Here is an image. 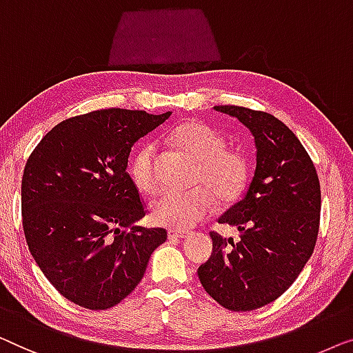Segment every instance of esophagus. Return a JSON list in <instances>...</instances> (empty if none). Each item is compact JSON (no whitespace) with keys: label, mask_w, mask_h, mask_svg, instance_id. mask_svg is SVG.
<instances>
[{"label":"esophagus","mask_w":353,"mask_h":353,"mask_svg":"<svg viewBox=\"0 0 353 353\" xmlns=\"http://www.w3.org/2000/svg\"><path fill=\"white\" fill-rule=\"evenodd\" d=\"M190 233L185 232V230H170L168 232V236H170V240H182V238H187Z\"/></svg>","instance_id":"esophagus-1"}]
</instances>
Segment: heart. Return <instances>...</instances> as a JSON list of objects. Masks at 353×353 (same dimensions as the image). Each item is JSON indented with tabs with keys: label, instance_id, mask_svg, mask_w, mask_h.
<instances>
[{
	"label": "heart",
	"instance_id": "heart-1",
	"mask_svg": "<svg viewBox=\"0 0 353 353\" xmlns=\"http://www.w3.org/2000/svg\"><path fill=\"white\" fill-rule=\"evenodd\" d=\"M183 152L196 161L193 183L188 190L170 188L152 201V217L166 228H190L206 217L217 201L228 203L241 192L246 182V163L238 152L225 148V141L216 129L201 121H185L171 132ZM131 179L147 195L160 185L157 171V147L147 142L132 157Z\"/></svg>",
	"mask_w": 353,
	"mask_h": 353
}]
</instances>
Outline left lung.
<instances>
[{"label": "left lung", "instance_id": "1", "mask_svg": "<svg viewBox=\"0 0 353 353\" xmlns=\"http://www.w3.org/2000/svg\"><path fill=\"white\" fill-rule=\"evenodd\" d=\"M254 137L256 171L245 196L219 217L236 227L240 241L211 233L212 254L198 278L228 310L270 304L290 288L314 252L321 193L315 166L294 132L265 112L217 105Z\"/></svg>", "mask_w": 353, "mask_h": 353}]
</instances>
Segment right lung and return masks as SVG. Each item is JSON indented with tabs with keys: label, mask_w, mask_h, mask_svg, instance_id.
Masks as SVG:
<instances>
[{
	"label": "right lung",
	"mask_w": 353,
	"mask_h": 353,
	"mask_svg": "<svg viewBox=\"0 0 353 353\" xmlns=\"http://www.w3.org/2000/svg\"><path fill=\"white\" fill-rule=\"evenodd\" d=\"M171 117L107 108L54 126L22 177V224L44 276L91 310L121 302L145 274L163 228L136 225L145 208L126 172L131 148Z\"/></svg>",
	"instance_id": "1"
}]
</instances>
